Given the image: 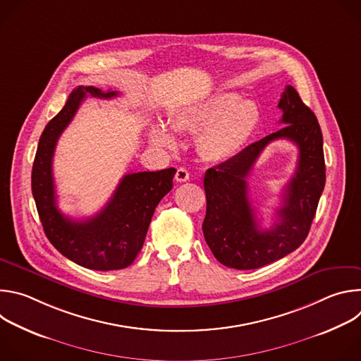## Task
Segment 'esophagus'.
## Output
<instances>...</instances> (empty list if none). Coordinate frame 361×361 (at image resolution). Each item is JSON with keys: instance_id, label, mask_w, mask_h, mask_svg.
<instances>
[{"instance_id": "1", "label": "esophagus", "mask_w": 361, "mask_h": 361, "mask_svg": "<svg viewBox=\"0 0 361 361\" xmlns=\"http://www.w3.org/2000/svg\"><path fill=\"white\" fill-rule=\"evenodd\" d=\"M176 180H177L178 183H185V181L190 180V173H188L185 169L180 167V169L177 170V173H176Z\"/></svg>"}]
</instances>
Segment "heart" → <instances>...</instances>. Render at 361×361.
I'll return each mask as SVG.
<instances>
[{"label": "heart", "mask_w": 361, "mask_h": 361, "mask_svg": "<svg viewBox=\"0 0 361 361\" xmlns=\"http://www.w3.org/2000/svg\"><path fill=\"white\" fill-rule=\"evenodd\" d=\"M259 109L235 94L221 92L197 99L181 107L173 117V128L178 133H200L197 145L201 156L223 163L244 148L259 124ZM152 141L173 148L177 141L166 126H154Z\"/></svg>", "instance_id": "b5f03b06"}]
</instances>
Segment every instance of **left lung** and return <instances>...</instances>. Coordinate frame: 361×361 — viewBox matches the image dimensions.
I'll list each match as a JSON object with an SVG mask.
<instances>
[{"mask_svg": "<svg viewBox=\"0 0 361 361\" xmlns=\"http://www.w3.org/2000/svg\"><path fill=\"white\" fill-rule=\"evenodd\" d=\"M279 109L286 124L279 131L255 141L233 159L205 171L204 190L207 212L204 238L216 259L237 270L260 269L298 248L310 231L326 184L323 134L314 113L287 85ZM286 137L299 148L293 178L286 186L279 224L262 231L249 202L246 177L262 149L274 139Z\"/></svg>", "mask_w": 361, "mask_h": 361, "instance_id": "obj_1", "label": "left lung"}]
</instances>
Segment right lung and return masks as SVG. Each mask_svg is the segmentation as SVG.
Listing matches in <instances>:
<instances>
[{"instance_id": "right-lung-1", "label": "right lung", "mask_w": 361, "mask_h": 361, "mask_svg": "<svg viewBox=\"0 0 361 361\" xmlns=\"http://www.w3.org/2000/svg\"><path fill=\"white\" fill-rule=\"evenodd\" d=\"M87 95L113 98L118 91L75 88L63 110L51 120L38 142L31 174L37 212L49 243L75 264L95 270H121L133 264L142 248L154 210L173 188L176 169L141 171L121 178L107 205L94 217L75 221L57 207L53 157L57 141Z\"/></svg>"}]
</instances>
